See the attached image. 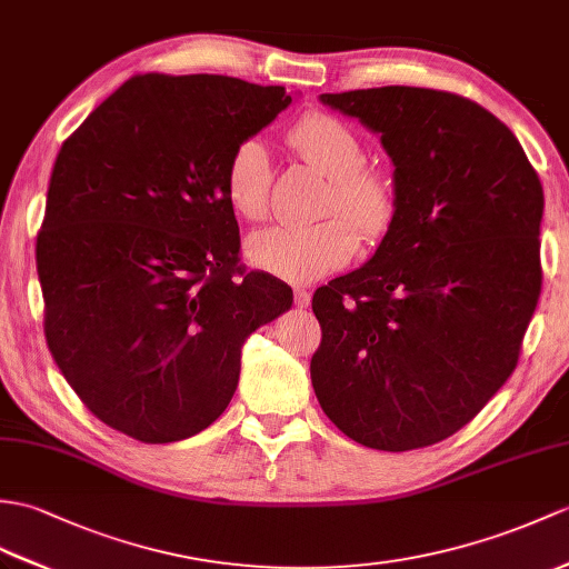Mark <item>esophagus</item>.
<instances>
[{"label":"esophagus","instance_id":"34e87169","mask_svg":"<svg viewBox=\"0 0 569 569\" xmlns=\"http://www.w3.org/2000/svg\"><path fill=\"white\" fill-rule=\"evenodd\" d=\"M293 298H296V306L298 308H308L310 306V293L306 288H296L293 290Z\"/></svg>","mask_w":569,"mask_h":569}]
</instances>
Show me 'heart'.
<instances>
[{"instance_id": "obj_1", "label": "heart", "mask_w": 569, "mask_h": 569, "mask_svg": "<svg viewBox=\"0 0 569 569\" xmlns=\"http://www.w3.org/2000/svg\"><path fill=\"white\" fill-rule=\"evenodd\" d=\"M288 142L329 179L322 216L335 218L259 230L247 240V257L254 267L279 279L302 283L345 269L359 252V232L366 240H378L392 228L398 218V187L388 171L366 167L363 140L332 113H306L288 128ZM222 191L240 218L249 222L267 218L271 160L259 138H244L234 144L224 164Z\"/></svg>"}]
</instances>
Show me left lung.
Listing matches in <instances>:
<instances>
[{"label":"left lung","mask_w":569,"mask_h":569,"mask_svg":"<svg viewBox=\"0 0 569 569\" xmlns=\"http://www.w3.org/2000/svg\"><path fill=\"white\" fill-rule=\"evenodd\" d=\"M320 99L380 133L398 218L371 261L315 290L312 388L356 443L415 451L463 429L519 363L543 283V187L511 130L466 97Z\"/></svg>","instance_id":"obj_1"}]
</instances>
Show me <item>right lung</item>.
<instances>
[{
	"label": "right lung",
	"instance_id": "1",
	"mask_svg": "<svg viewBox=\"0 0 569 569\" xmlns=\"http://www.w3.org/2000/svg\"><path fill=\"white\" fill-rule=\"evenodd\" d=\"M290 103L222 74H136L62 142L36 240L48 349L106 427L189 439L224 412L244 339L293 290L240 261L232 148Z\"/></svg>",
	"mask_w": 569,
	"mask_h": 569
}]
</instances>
